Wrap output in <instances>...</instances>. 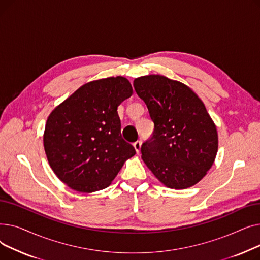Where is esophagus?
Here are the masks:
<instances>
[{
  "label": "esophagus",
  "mask_w": 260,
  "mask_h": 260,
  "mask_svg": "<svg viewBox=\"0 0 260 260\" xmlns=\"http://www.w3.org/2000/svg\"><path fill=\"white\" fill-rule=\"evenodd\" d=\"M141 144H142L141 141H136V142L134 143V147H135V149H136V152H137V154H139V152H140Z\"/></svg>",
  "instance_id": "1"
}]
</instances>
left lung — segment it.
Listing matches in <instances>:
<instances>
[{
  "mask_svg": "<svg viewBox=\"0 0 260 260\" xmlns=\"http://www.w3.org/2000/svg\"><path fill=\"white\" fill-rule=\"evenodd\" d=\"M134 87L155 124L141 158L167 187L184 189L197 184L212 168L218 133L206 105L180 81L162 75L136 78Z\"/></svg>",
  "mask_w": 260,
  "mask_h": 260,
  "instance_id": "obj_1",
  "label": "left lung"
}]
</instances>
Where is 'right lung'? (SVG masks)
<instances>
[{
	"mask_svg": "<svg viewBox=\"0 0 260 260\" xmlns=\"http://www.w3.org/2000/svg\"><path fill=\"white\" fill-rule=\"evenodd\" d=\"M133 94L129 81L87 82L49 114L43 144L49 166L68 187L93 193L111 185L136 151L123 140L118 106Z\"/></svg>",
	"mask_w": 260,
	"mask_h": 260,
	"instance_id": "obj_1",
	"label": "right lung"
}]
</instances>
